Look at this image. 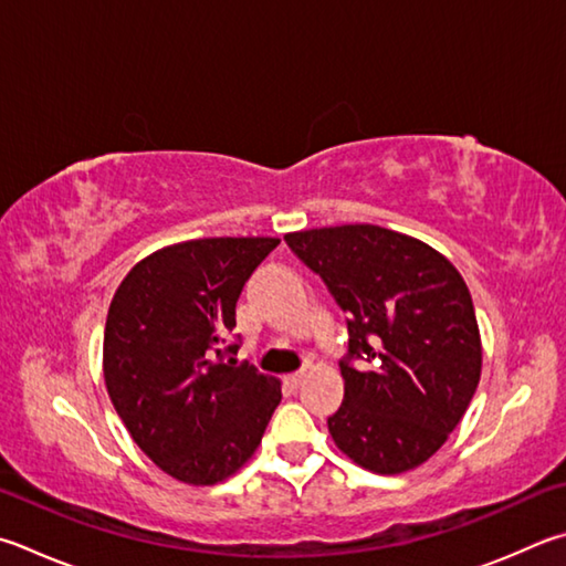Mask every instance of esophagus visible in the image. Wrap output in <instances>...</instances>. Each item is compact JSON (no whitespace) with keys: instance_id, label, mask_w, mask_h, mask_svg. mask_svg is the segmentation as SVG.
Wrapping results in <instances>:
<instances>
[{"instance_id":"1","label":"esophagus","mask_w":566,"mask_h":566,"mask_svg":"<svg viewBox=\"0 0 566 566\" xmlns=\"http://www.w3.org/2000/svg\"><path fill=\"white\" fill-rule=\"evenodd\" d=\"M304 371H296V374H290V376H284V386L286 388H292V390H296L302 386V381H304Z\"/></svg>"}]
</instances>
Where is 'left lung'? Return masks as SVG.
Listing matches in <instances>:
<instances>
[{
    "label": "left lung",
    "instance_id": "8db88e82",
    "mask_svg": "<svg viewBox=\"0 0 566 566\" xmlns=\"http://www.w3.org/2000/svg\"><path fill=\"white\" fill-rule=\"evenodd\" d=\"M284 242L348 316L344 403L328 418L334 443L378 475L418 468L453 433L480 384L468 284L426 242L378 224L290 232Z\"/></svg>",
    "mask_w": 566,
    "mask_h": 566
}]
</instances>
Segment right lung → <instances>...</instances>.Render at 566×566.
<instances>
[{
  "mask_svg": "<svg viewBox=\"0 0 566 566\" xmlns=\"http://www.w3.org/2000/svg\"><path fill=\"white\" fill-rule=\"evenodd\" d=\"M280 240L205 238L148 254L113 294L104 378L130 438L188 485L228 480L262 443L280 381L234 364L244 282Z\"/></svg>",
  "mask_w": 566,
  "mask_h": 566,
  "instance_id": "1",
  "label": "right lung"
}]
</instances>
